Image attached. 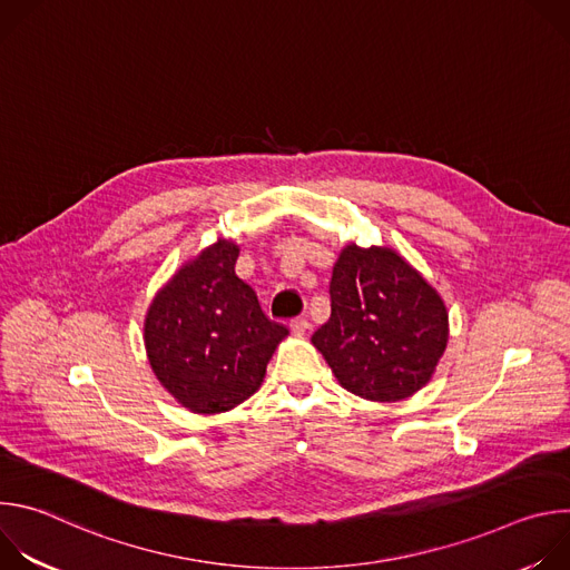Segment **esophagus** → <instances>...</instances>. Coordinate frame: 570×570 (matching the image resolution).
Returning <instances> with one entry per match:
<instances>
[{
    "label": "esophagus",
    "mask_w": 570,
    "mask_h": 570,
    "mask_svg": "<svg viewBox=\"0 0 570 570\" xmlns=\"http://www.w3.org/2000/svg\"><path fill=\"white\" fill-rule=\"evenodd\" d=\"M308 330H311V322H308L306 317H295V320H291V332H293V334L304 336Z\"/></svg>",
    "instance_id": "esophagus-1"
}]
</instances>
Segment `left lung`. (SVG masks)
I'll return each instance as SVG.
<instances>
[{"label": "left lung", "mask_w": 570, "mask_h": 570, "mask_svg": "<svg viewBox=\"0 0 570 570\" xmlns=\"http://www.w3.org/2000/svg\"><path fill=\"white\" fill-rule=\"evenodd\" d=\"M332 317L313 334L336 379L370 401H399L424 387L444 354L449 315L435 288L390 248L341 253Z\"/></svg>", "instance_id": "obj_1"}]
</instances>
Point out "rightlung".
Returning a JSON list of instances; mask_svg holds the SVG:
<instances>
[{
    "label": "right lung",
    "instance_id": "right-lung-1",
    "mask_svg": "<svg viewBox=\"0 0 570 570\" xmlns=\"http://www.w3.org/2000/svg\"><path fill=\"white\" fill-rule=\"evenodd\" d=\"M236 257L234 243H214L155 295L146 315L153 372L194 413H223L255 394L288 334L236 277Z\"/></svg>",
    "mask_w": 570,
    "mask_h": 570
}]
</instances>
